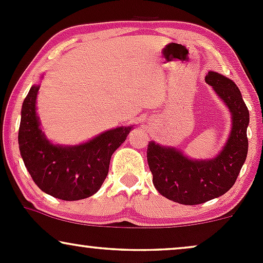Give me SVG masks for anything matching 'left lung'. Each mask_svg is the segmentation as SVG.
Instances as JSON below:
<instances>
[{
  "label": "left lung",
  "mask_w": 263,
  "mask_h": 263,
  "mask_svg": "<svg viewBox=\"0 0 263 263\" xmlns=\"http://www.w3.org/2000/svg\"><path fill=\"white\" fill-rule=\"evenodd\" d=\"M205 81L225 102L231 114V131L225 146L211 159H193L180 149L148 142L147 161L153 184L170 200L197 205L219 198L231 189L246 161L250 114L240 90L231 79L209 71Z\"/></svg>",
  "instance_id": "1"
}]
</instances>
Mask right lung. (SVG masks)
I'll return each mask as SVG.
<instances>
[{"label": "right lung", "mask_w": 263, "mask_h": 263, "mask_svg": "<svg viewBox=\"0 0 263 263\" xmlns=\"http://www.w3.org/2000/svg\"><path fill=\"white\" fill-rule=\"evenodd\" d=\"M39 87H31L21 110L18 144L27 171L39 189L54 198L73 201L91 197L107 177L111 156L134 126L111 128L75 146L54 144L41 128L35 106Z\"/></svg>", "instance_id": "right-lung-1"}]
</instances>
